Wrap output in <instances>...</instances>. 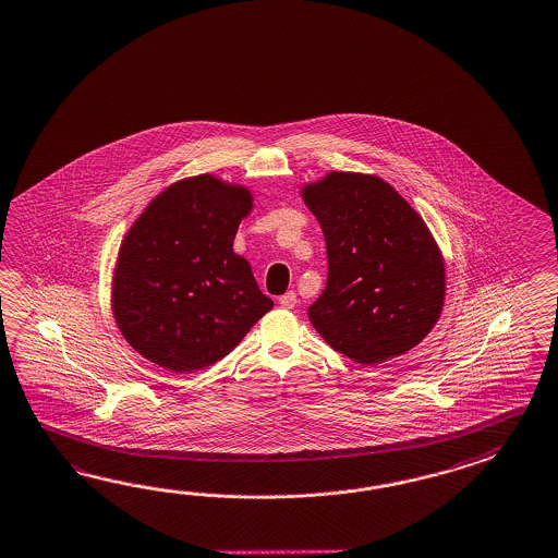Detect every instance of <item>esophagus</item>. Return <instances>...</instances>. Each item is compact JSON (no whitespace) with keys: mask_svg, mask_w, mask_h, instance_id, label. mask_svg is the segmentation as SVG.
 <instances>
[{"mask_svg":"<svg viewBox=\"0 0 558 558\" xmlns=\"http://www.w3.org/2000/svg\"><path fill=\"white\" fill-rule=\"evenodd\" d=\"M278 302H280L282 308H294L298 304L296 292H286L284 296H280Z\"/></svg>","mask_w":558,"mask_h":558,"instance_id":"obj_1","label":"esophagus"}]
</instances>
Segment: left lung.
<instances>
[{
    "instance_id": "8db88e82",
    "label": "left lung",
    "mask_w": 558,
    "mask_h": 558,
    "mask_svg": "<svg viewBox=\"0 0 558 558\" xmlns=\"http://www.w3.org/2000/svg\"><path fill=\"white\" fill-rule=\"evenodd\" d=\"M300 196L328 252L326 290L308 308L318 335L368 366L421 344L446 292L445 258L421 214L374 173L328 172Z\"/></svg>"
}]
</instances>
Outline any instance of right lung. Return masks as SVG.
<instances>
[{
    "mask_svg": "<svg viewBox=\"0 0 558 558\" xmlns=\"http://www.w3.org/2000/svg\"><path fill=\"white\" fill-rule=\"evenodd\" d=\"M254 196L214 173L163 187L116 258L112 314L125 342L172 372L202 371L234 350L274 306L235 254Z\"/></svg>",
    "mask_w": 558,
    "mask_h": 558,
    "instance_id": "add662e5",
    "label": "right lung"
}]
</instances>
